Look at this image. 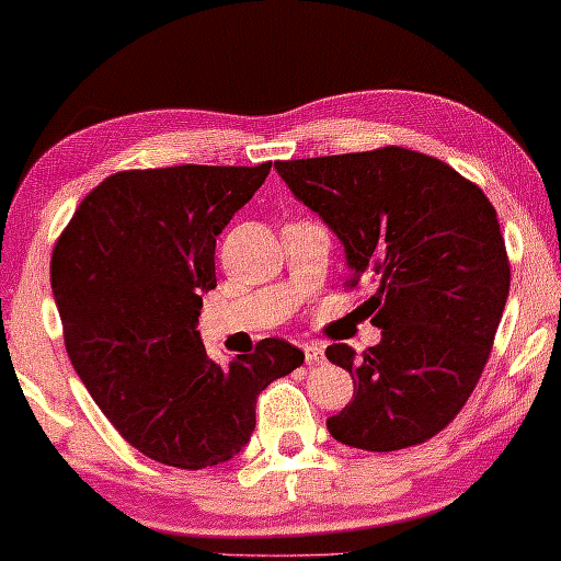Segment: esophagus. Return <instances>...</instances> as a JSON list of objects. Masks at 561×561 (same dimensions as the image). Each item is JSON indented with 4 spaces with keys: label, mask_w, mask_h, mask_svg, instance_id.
<instances>
[{
    "label": "esophagus",
    "mask_w": 561,
    "mask_h": 561,
    "mask_svg": "<svg viewBox=\"0 0 561 561\" xmlns=\"http://www.w3.org/2000/svg\"><path fill=\"white\" fill-rule=\"evenodd\" d=\"M304 355H306V365H319V363H324V344H319V342H306V344H304Z\"/></svg>",
    "instance_id": "esophagus-1"
}]
</instances>
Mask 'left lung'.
Segmentation results:
<instances>
[{"mask_svg":"<svg viewBox=\"0 0 561 561\" xmlns=\"http://www.w3.org/2000/svg\"><path fill=\"white\" fill-rule=\"evenodd\" d=\"M275 171L342 240L350 288L378 286L365 306L382 340L363 357L327 347L357 386L329 434L367 451L424 444L472 396L508 298L493 204L455 168L398 145L278 160Z\"/></svg>","mask_w":561,"mask_h":561,"instance_id":"1","label":"left lung"}]
</instances>
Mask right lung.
<instances>
[{
	"instance_id": "right-lung-1",
	"label": "right lung",
	"mask_w": 561,
	"mask_h": 561,
	"mask_svg": "<svg viewBox=\"0 0 561 561\" xmlns=\"http://www.w3.org/2000/svg\"><path fill=\"white\" fill-rule=\"evenodd\" d=\"M271 163L119 171L79 204L50 257L71 365L104 416L145 457L181 470L232 459L260 390L304 365L286 340L219 367L198 336L217 288V237Z\"/></svg>"
}]
</instances>
